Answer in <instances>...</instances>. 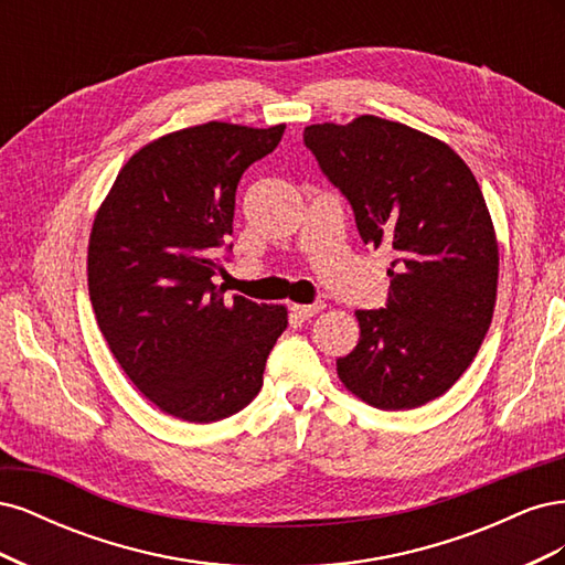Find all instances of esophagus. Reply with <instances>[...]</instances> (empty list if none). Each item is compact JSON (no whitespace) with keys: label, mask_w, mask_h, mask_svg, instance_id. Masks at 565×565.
Wrapping results in <instances>:
<instances>
[{"label":"esophagus","mask_w":565,"mask_h":565,"mask_svg":"<svg viewBox=\"0 0 565 565\" xmlns=\"http://www.w3.org/2000/svg\"><path fill=\"white\" fill-rule=\"evenodd\" d=\"M324 309L322 301H316V303H292V311L299 316V318H313L316 313H320Z\"/></svg>","instance_id":"esophagus-1"}]
</instances>
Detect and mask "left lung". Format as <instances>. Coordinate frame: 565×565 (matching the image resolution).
Instances as JSON below:
<instances>
[{
	"instance_id": "left-lung-1",
	"label": "left lung",
	"mask_w": 565,
	"mask_h": 565,
	"mask_svg": "<svg viewBox=\"0 0 565 565\" xmlns=\"http://www.w3.org/2000/svg\"><path fill=\"white\" fill-rule=\"evenodd\" d=\"M322 174L351 202L363 243L396 252L386 309L355 311L361 339L339 358L353 396L413 409L471 365L498 301L500 249L476 177L434 136L374 115L303 129Z\"/></svg>"
}]
</instances>
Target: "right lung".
I'll return each instance as SVG.
<instances>
[{
    "label": "right lung",
    "instance_id": "add662e5",
    "mask_svg": "<svg viewBox=\"0 0 565 565\" xmlns=\"http://www.w3.org/2000/svg\"><path fill=\"white\" fill-rule=\"evenodd\" d=\"M282 131L207 122L160 136L119 169L96 212L87 276L98 328L134 386L183 422L249 405L287 328L285 306L228 301L214 285L237 183Z\"/></svg>",
    "mask_w": 565,
    "mask_h": 565
}]
</instances>
